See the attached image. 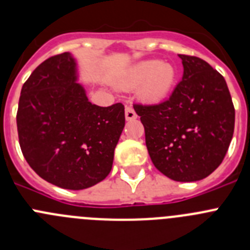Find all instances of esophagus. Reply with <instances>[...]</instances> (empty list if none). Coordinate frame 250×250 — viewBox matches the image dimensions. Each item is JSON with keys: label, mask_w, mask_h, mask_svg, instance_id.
<instances>
[{"label": "esophagus", "mask_w": 250, "mask_h": 250, "mask_svg": "<svg viewBox=\"0 0 250 250\" xmlns=\"http://www.w3.org/2000/svg\"><path fill=\"white\" fill-rule=\"evenodd\" d=\"M136 118H137V113L136 111L133 109V107L130 106L125 107V120L132 121V120H136Z\"/></svg>", "instance_id": "1"}]
</instances>
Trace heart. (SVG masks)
<instances>
[{
    "instance_id": "1",
    "label": "heart",
    "mask_w": 250,
    "mask_h": 250,
    "mask_svg": "<svg viewBox=\"0 0 250 250\" xmlns=\"http://www.w3.org/2000/svg\"><path fill=\"white\" fill-rule=\"evenodd\" d=\"M176 71L169 64L159 60H146L133 67L129 74V83L133 86L144 85L143 93L148 100H162L172 88Z\"/></svg>"
}]
</instances>
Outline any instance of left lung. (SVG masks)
<instances>
[{
    "instance_id": "1",
    "label": "left lung",
    "mask_w": 250,
    "mask_h": 250,
    "mask_svg": "<svg viewBox=\"0 0 250 250\" xmlns=\"http://www.w3.org/2000/svg\"><path fill=\"white\" fill-rule=\"evenodd\" d=\"M183 80L159 104H134L154 167L175 181L206 178L225 159L234 132V106L225 78L192 55Z\"/></svg>"
}]
</instances>
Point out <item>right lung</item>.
<instances>
[{"instance_id":"right-lung-1","label":"right lung","mask_w":250,"mask_h":250,"mask_svg":"<svg viewBox=\"0 0 250 250\" xmlns=\"http://www.w3.org/2000/svg\"><path fill=\"white\" fill-rule=\"evenodd\" d=\"M75 80L70 53L48 58L23 83L17 111L23 157L42 179L67 190L109 174L125 122L122 104H91Z\"/></svg>"}]
</instances>
